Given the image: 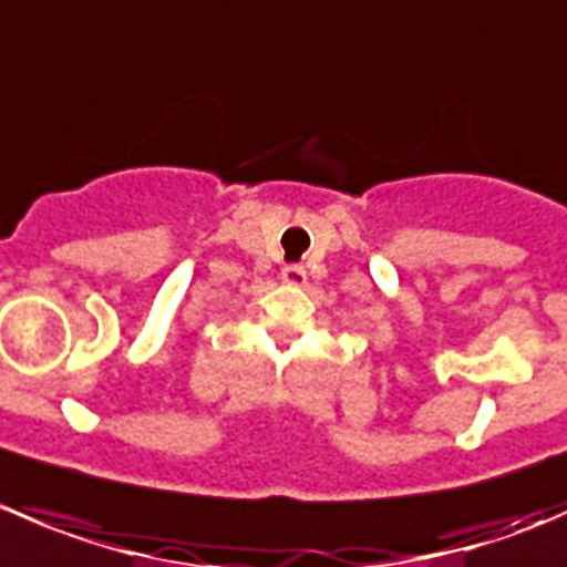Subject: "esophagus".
I'll list each match as a JSON object with an SVG mask.
<instances>
[{
	"label": "esophagus",
	"instance_id": "obj_1",
	"mask_svg": "<svg viewBox=\"0 0 567 567\" xmlns=\"http://www.w3.org/2000/svg\"><path fill=\"white\" fill-rule=\"evenodd\" d=\"M282 282L290 288H301L307 282V271L301 266H285L282 268Z\"/></svg>",
	"mask_w": 567,
	"mask_h": 567
}]
</instances>
